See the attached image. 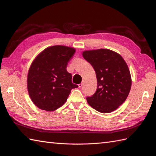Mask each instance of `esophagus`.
Masks as SVG:
<instances>
[{
    "instance_id": "obj_1",
    "label": "esophagus",
    "mask_w": 156,
    "mask_h": 156,
    "mask_svg": "<svg viewBox=\"0 0 156 156\" xmlns=\"http://www.w3.org/2000/svg\"><path fill=\"white\" fill-rule=\"evenodd\" d=\"M83 83H84V81L82 82V83H81V84H79L78 86H79V88H81V87H83Z\"/></svg>"
}]
</instances>
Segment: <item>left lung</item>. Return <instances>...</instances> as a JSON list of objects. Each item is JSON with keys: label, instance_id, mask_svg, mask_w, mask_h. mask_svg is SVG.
Wrapping results in <instances>:
<instances>
[{"label": "left lung", "instance_id": "left-lung-1", "mask_svg": "<svg viewBox=\"0 0 156 156\" xmlns=\"http://www.w3.org/2000/svg\"><path fill=\"white\" fill-rule=\"evenodd\" d=\"M82 55L95 70L97 78V90L87 98L88 103L102 113L115 111L126 101L131 87L126 61L120 54L107 49L84 51Z\"/></svg>", "mask_w": 156, "mask_h": 156}]
</instances>
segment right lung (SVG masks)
Here are the masks:
<instances>
[{
  "label": "right lung",
  "mask_w": 156,
  "mask_h": 156,
  "mask_svg": "<svg viewBox=\"0 0 156 156\" xmlns=\"http://www.w3.org/2000/svg\"><path fill=\"white\" fill-rule=\"evenodd\" d=\"M75 49L65 45L45 48L32 61L27 75V90L33 103L41 110L54 111L63 105L72 88L66 67Z\"/></svg>",
  "instance_id": "1"
}]
</instances>
